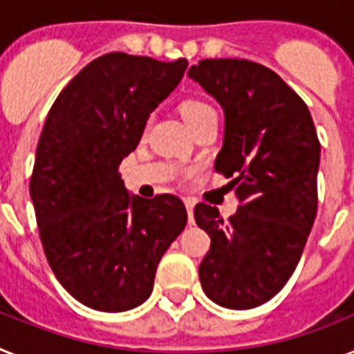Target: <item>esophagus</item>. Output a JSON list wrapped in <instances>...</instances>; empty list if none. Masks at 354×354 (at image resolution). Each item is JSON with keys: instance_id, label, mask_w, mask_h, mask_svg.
I'll list each match as a JSON object with an SVG mask.
<instances>
[{"instance_id": "obj_1", "label": "esophagus", "mask_w": 354, "mask_h": 354, "mask_svg": "<svg viewBox=\"0 0 354 354\" xmlns=\"http://www.w3.org/2000/svg\"><path fill=\"white\" fill-rule=\"evenodd\" d=\"M184 204H186V212H188V223L194 224L195 218H194V201H189V198H186L184 201Z\"/></svg>"}]
</instances>
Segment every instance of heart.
<instances>
[{
    "mask_svg": "<svg viewBox=\"0 0 354 354\" xmlns=\"http://www.w3.org/2000/svg\"><path fill=\"white\" fill-rule=\"evenodd\" d=\"M179 112L180 115H183L184 122L188 124L192 131H194L197 127H201L204 121H208V119L217 115L215 110H213L208 103H204L203 99H197V97L183 99L179 104Z\"/></svg>",
    "mask_w": 354,
    "mask_h": 354,
    "instance_id": "obj_1",
    "label": "heart"
}]
</instances>
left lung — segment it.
<instances>
[{"mask_svg":"<svg viewBox=\"0 0 354 354\" xmlns=\"http://www.w3.org/2000/svg\"><path fill=\"white\" fill-rule=\"evenodd\" d=\"M224 110L215 170L235 188L239 209L224 223L197 204L195 223L212 239L198 266L204 293L251 309L284 288L317 217L320 142L308 106L273 70L248 59H204L188 70Z\"/></svg>","mask_w":354,"mask_h":354,"instance_id":"8db88e82","label":"left lung"}]
</instances>
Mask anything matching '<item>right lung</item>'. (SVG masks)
Wrapping results in <instances>:
<instances>
[{"mask_svg":"<svg viewBox=\"0 0 354 354\" xmlns=\"http://www.w3.org/2000/svg\"><path fill=\"white\" fill-rule=\"evenodd\" d=\"M186 68V59L110 52L84 66L46 115L30 179L41 244L55 279L92 309L141 306L186 226L179 197L130 195L119 174Z\"/></svg>","mask_w":354,"mask_h":354,"instance_id":"obj_1","label":"right lung"}]
</instances>
